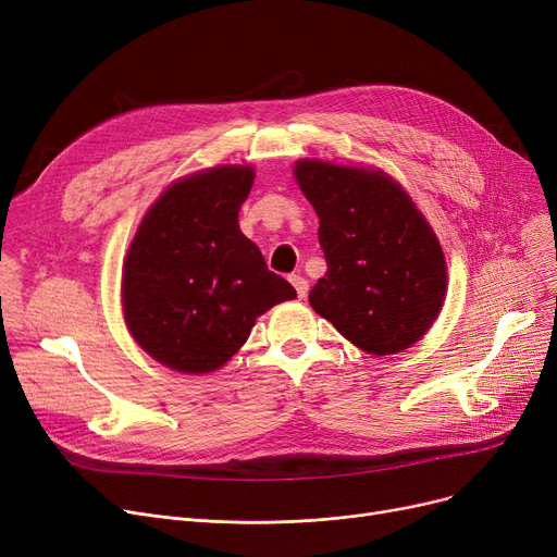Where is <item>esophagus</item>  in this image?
<instances>
[{"label":"esophagus","mask_w":557,"mask_h":557,"mask_svg":"<svg viewBox=\"0 0 557 557\" xmlns=\"http://www.w3.org/2000/svg\"><path fill=\"white\" fill-rule=\"evenodd\" d=\"M290 284L296 286L298 298H307V294H309V282H307L302 275H290Z\"/></svg>","instance_id":"1"}]
</instances>
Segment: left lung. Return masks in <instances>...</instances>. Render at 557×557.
Instances as JSON below:
<instances>
[{
	"instance_id": "obj_1",
	"label": "left lung",
	"mask_w": 557,
	"mask_h": 557,
	"mask_svg": "<svg viewBox=\"0 0 557 557\" xmlns=\"http://www.w3.org/2000/svg\"><path fill=\"white\" fill-rule=\"evenodd\" d=\"M296 178L320 219L327 273L309 302L363 352L386 357L431 327L447 290L445 255L416 202L382 171L302 160Z\"/></svg>"
}]
</instances>
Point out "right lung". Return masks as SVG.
<instances>
[{
  "mask_svg": "<svg viewBox=\"0 0 557 557\" xmlns=\"http://www.w3.org/2000/svg\"><path fill=\"white\" fill-rule=\"evenodd\" d=\"M252 178L250 166H216L171 185L128 248L126 325L141 349L178 372L221 368L263 311L296 298L239 230Z\"/></svg>",
  "mask_w": 557,
  "mask_h": 557,
  "instance_id": "add662e5",
  "label": "right lung"
}]
</instances>
